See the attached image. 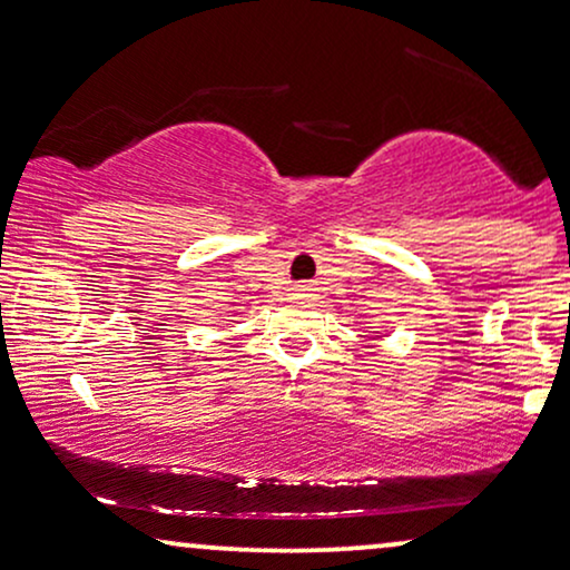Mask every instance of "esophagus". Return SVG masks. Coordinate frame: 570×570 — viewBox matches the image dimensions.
Listing matches in <instances>:
<instances>
[{
    "label": "esophagus",
    "mask_w": 570,
    "mask_h": 570,
    "mask_svg": "<svg viewBox=\"0 0 570 570\" xmlns=\"http://www.w3.org/2000/svg\"><path fill=\"white\" fill-rule=\"evenodd\" d=\"M297 292L302 294V297H307V294H305V292H307V286H299V289H297Z\"/></svg>",
    "instance_id": "34e87169"
}]
</instances>
